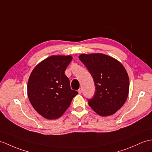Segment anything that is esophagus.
<instances>
[{
  "mask_svg": "<svg viewBox=\"0 0 152 152\" xmlns=\"http://www.w3.org/2000/svg\"><path fill=\"white\" fill-rule=\"evenodd\" d=\"M78 91V93L80 94H82V89H81V88H80V89H78V91Z\"/></svg>",
  "mask_w": 152,
  "mask_h": 152,
  "instance_id": "obj_1",
  "label": "esophagus"
}]
</instances>
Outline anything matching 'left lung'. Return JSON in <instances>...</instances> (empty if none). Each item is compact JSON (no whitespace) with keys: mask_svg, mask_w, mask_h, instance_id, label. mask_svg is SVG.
Segmentation results:
<instances>
[{"mask_svg":"<svg viewBox=\"0 0 152 152\" xmlns=\"http://www.w3.org/2000/svg\"><path fill=\"white\" fill-rule=\"evenodd\" d=\"M79 59L92 75L94 97L88 100L89 106L102 116L115 114L124 104L129 93V80L124 66L107 55L81 54Z\"/></svg>","mask_w":152,"mask_h":152,"instance_id":"left-lung-1","label":"left lung"}]
</instances>
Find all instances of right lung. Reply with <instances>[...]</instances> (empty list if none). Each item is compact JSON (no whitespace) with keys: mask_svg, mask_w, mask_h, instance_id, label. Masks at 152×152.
I'll return each mask as SVG.
<instances>
[{"mask_svg":"<svg viewBox=\"0 0 152 152\" xmlns=\"http://www.w3.org/2000/svg\"><path fill=\"white\" fill-rule=\"evenodd\" d=\"M72 59L70 56H51L37 64L30 74L28 96L35 110L45 118H59L78 93L70 89L69 79L65 75Z\"/></svg>","mask_w":152,"mask_h":152,"instance_id":"1","label":"right lung"}]
</instances>
